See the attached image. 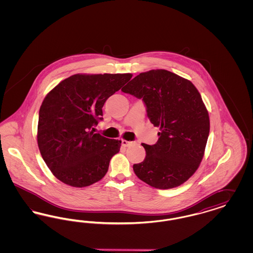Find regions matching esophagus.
Returning <instances> with one entry per match:
<instances>
[{"label": "esophagus", "instance_id": "obj_1", "mask_svg": "<svg viewBox=\"0 0 253 253\" xmlns=\"http://www.w3.org/2000/svg\"><path fill=\"white\" fill-rule=\"evenodd\" d=\"M121 143H122V145H123L124 147H128V146H130V145L132 144L131 141H128V140H126V139H122Z\"/></svg>", "mask_w": 253, "mask_h": 253}]
</instances>
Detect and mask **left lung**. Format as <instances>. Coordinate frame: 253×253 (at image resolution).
<instances>
[{"label":"left lung","instance_id":"obj_1","mask_svg":"<svg viewBox=\"0 0 253 253\" xmlns=\"http://www.w3.org/2000/svg\"><path fill=\"white\" fill-rule=\"evenodd\" d=\"M122 92L142 98L147 116L159 127L157 144L142 143L144 161L133 165L136 176L151 187L180 186L199 167L210 133V117L196 87L164 69L134 77Z\"/></svg>","mask_w":253,"mask_h":253}]
</instances>
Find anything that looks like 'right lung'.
Returning <instances> with one entry per match:
<instances>
[{"mask_svg":"<svg viewBox=\"0 0 253 253\" xmlns=\"http://www.w3.org/2000/svg\"><path fill=\"white\" fill-rule=\"evenodd\" d=\"M132 74H75L45 96L39 113L37 141L49 169L62 183L88 187L106 174L121 140L94 133L109 96Z\"/></svg>","mask_w":253,"mask_h":253,"instance_id":"obj_1","label":"right lung"}]
</instances>
